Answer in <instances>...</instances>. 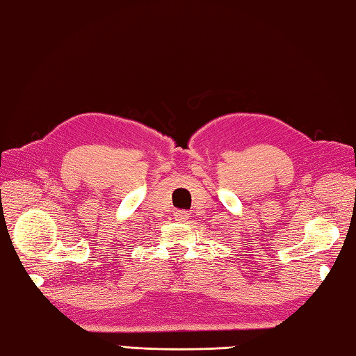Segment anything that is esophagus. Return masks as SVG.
I'll return each instance as SVG.
<instances>
[{"label":"esophagus","mask_w":356,"mask_h":356,"mask_svg":"<svg viewBox=\"0 0 356 356\" xmlns=\"http://www.w3.org/2000/svg\"><path fill=\"white\" fill-rule=\"evenodd\" d=\"M187 218H189V212H187V211H178V212H175V220L177 221H184Z\"/></svg>","instance_id":"1"}]
</instances>
